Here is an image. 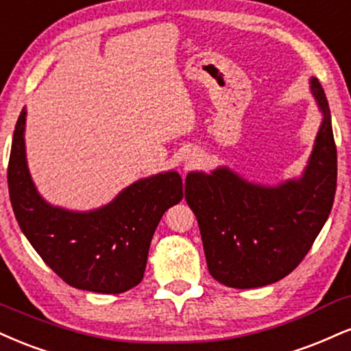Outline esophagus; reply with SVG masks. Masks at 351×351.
<instances>
[{"label": "esophagus", "instance_id": "esophagus-1", "mask_svg": "<svg viewBox=\"0 0 351 351\" xmlns=\"http://www.w3.org/2000/svg\"><path fill=\"white\" fill-rule=\"evenodd\" d=\"M189 163H191V162H189Z\"/></svg>", "mask_w": 351, "mask_h": 351}]
</instances>
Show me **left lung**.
<instances>
[{
	"label": "left lung",
	"instance_id": "obj_1",
	"mask_svg": "<svg viewBox=\"0 0 351 351\" xmlns=\"http://www.w3.org/2000/svg\"><path fill=\"white\" fill-rule=\"evenodd\" d=\"M311 91L324 117L301 178L263 186L227 167L188 173L184 197L199 223L209 273L229 288H260L288 276L330 214L337 147L317 78L311 80Z\"/></svg>",
	"mask_w": 351,
	"mask_h": 351
}]
</instances>
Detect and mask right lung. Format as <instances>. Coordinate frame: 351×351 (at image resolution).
I'll return each instance as SVG.
<instances>
[{
    "label": "right lung",
    "instance_id": "right-lung-1",
    "mask_svg": "<svg viewBox=\"0 0 351 351\" xmlns=\"http://www.w3.org/2000/svg\"><path fill=\"white\" fill-rule=\"evenodd\" d=\"M26 108L19 114L8 165L11 206L34 250L66 285L119 294L142 281L154 232L165 210L186 196L176 171L142 178L103 208L78 213L37 193L26 160Z\"/></svg>",
    "mask_w": 351,
    "mask_h": 351
}]
</instances>
